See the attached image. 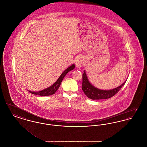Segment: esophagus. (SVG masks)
I'll return each mask as SVG.
<instances>
[{"instance_id":"obj_1","label":"esophagus","mask_w":147,"mask_h":147,"mask_svg":"<svg viewBox=\"0 0 147 147\" xmlns=\"http://www.w3.org/2000/svg\"><path fill=\"white\" fill-rule=\"evenodd\" d=\"M83 62V58L80 57H78L76 58V59L75 60V63H76V67L78 68H80L82 67Z\"/></svg>"}]
</instances>
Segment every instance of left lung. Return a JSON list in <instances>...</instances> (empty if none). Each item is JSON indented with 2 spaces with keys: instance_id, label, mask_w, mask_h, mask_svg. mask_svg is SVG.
<instances>
[{
  "instance_id": "8db88e82",
  "label": "left lung",
  "mask_w": 147,
  "mask_h": 147,
  "mask_svg": "<svg viewBox=\"0 0 147 147\" xmlns=\"http://www.w3.org/2000/svg\"><path fill=\"white\" fill-rule=\"evenodd\" d=\"M126 82L118 87L110 90H103L96 88L92 86L87 78L85 71L84 70L83 74V83H82V90L84 94L88 96V98L92 100H100V99H107L111 98L116 95L119 92L122 86H123Z\"/></svg>"
}]
</instances>
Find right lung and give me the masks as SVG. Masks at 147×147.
Listing matches in <instances>:
<instances>
[{"label":"right lung","instance_id":"obj_1","mask_svg":"<svg viewBox=\"0 0 147 147\" xmlns=\"http://www.w3.org/2000/svg\"><path fill=\"white\" fill-rule=\"evenodd\" d=\"M74 68H75V65L74 64H72L71 65H70V67L67 68L62 73L61 76L58 79V80L56 81V82L53 84L52 85H51V86L49 87V88H46V89L42 90L41 91H38V92L28 91L30 93H31V94H35V95H40V96H49V95H53V94H55V92L57 91V90L58 89L60 85H61L62 80H63V78L65 76V75L70 70L74 69Z\"/></svg>","mask_w":147,"mask_h":147}]
</instances>
